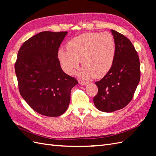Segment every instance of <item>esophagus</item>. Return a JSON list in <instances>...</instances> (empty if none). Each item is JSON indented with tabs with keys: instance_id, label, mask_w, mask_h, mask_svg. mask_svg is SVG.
<instances>
[{
	"instance_id": "obj_1",
	"label": "esophagus",
	"mask_w": 156,
	"mask_h": 156,
	"mask_svg": "<svg viewBox=\"0 0 156 156\" xmlns=\"http://www.w3.org/2000/svg\"><path fill=\"white\" fill-rule=\"evenodd\" d=\"M78 82H79V83L81 84V85H87V84H88V82H85V81H81V80H79L78 81Z\"/></svg>"
}]
</instances>
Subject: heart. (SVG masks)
Wrapping results in <instances>:
<instances>
[{
	"label": "heart",
	"mask_w": 156,
	"mask_h": 156,
	"mask_svg": "<svg viewBox=\"0 0 156 156\" xmlns=\"http://www.w3.org/2000/svg\"><path fill=\"white\" fill-rule=\"evenodd\" d=\"M67 49H59L57 55L66 73L73 75L81 60L84 66L77 72L80 78L100 79L109 72L114 62L116 43L108 32L85 33L69 41Z\"/></svg>",
	"instance_id": "b5f03b06"
}]
</instances>
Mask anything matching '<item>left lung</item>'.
I'll return each instance as SVG.
<instances>
[{
    "label": "left lung",
    "mask_w": 156,
    "mask_h": 156,
    "mask_svg": "<svg viewBox=\"0 0 156 156\" xmlns=\"http://www.w3.org/2000/svg\"><path fill=\"white\" fill-rule=\"evenodd\" d=\"M116 43V55L109 72L96 82L98 88L94 103L99 111L112 112L125 107L133 98L140 77L137 53L131 41L111 30Z\"/></svg>",
    "instance_id": "left-lung-1"
}]
</instances>
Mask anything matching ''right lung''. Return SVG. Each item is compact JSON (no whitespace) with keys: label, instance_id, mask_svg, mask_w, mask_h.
Here are the masks:
<instances>
[{"label":"right lung","instance_id":"1","mask_svg":"<svg viewBox=\"0 0 156 156\" xmlns=\"http://www.w3.org/2000/svg\"><path fill=\"white\" fill-rule=\"evenodd\" d=\"M68 32L45 31L31 37L17 53L15 71L21 96L33 110L56 117L66 111L71 90L78 83L65 73L57 55Z\"/></svg>","mask_w":156,"mask_h":156}]
</instances>
